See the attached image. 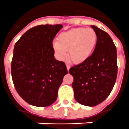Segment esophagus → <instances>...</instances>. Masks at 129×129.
<instances>
[{
    "label": "esophagus",
    "instance_id": "esophagus-1",
    "mask_svg": "<svg viewBox=\"0 0 129 129\" xmlns=\"http://www.w3.org/2000/svg\"><path fill=\"white\" fill-rule=\"evenodd\" d=\"M66 66H67V70L69 71V69H70V66H69V64H66Z\"/></svg>",
    "mask_w": 129,
    "mask_h": 129
}]
</instances>
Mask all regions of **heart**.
<instances>
[{
  "label": "heart",
  "instance_id": "b5f03b06",
  "mask_svg": "<svg viewBox=\"0 0 129 129\" xmlns=\"http://www.w3.org/2000/svg\"><path fill=\"white\" fill-rule=\"evenodd\" d=\"M97 36L91 28H73L59 35L53 48L60 59H64L69 50V57L74 62L88 59L95 48Z\"/></svg>",
  "mask_w": 129,
  "mask_h": 129
}]
</instances>
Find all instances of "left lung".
<instances>
[{
    "instance_id": "8db88e82",
    "label": "left lung",
    "mask_w": 129,
    "mask_h": 129,
    "mask_svg": "<svg viewBox=\"0 0 129 129\" xmlns=\"http://www.w3.org/2000/svg\"><path fill=\"white\" fill-rule=\"evenodd\" d=\"M91 27L97 36L94 52L85 61L72 67L69 72L74 77L76 101L92 107L102 103L110 94L117 78V64L112 38L95 25Z\"/></svg>"
}]
</instances>
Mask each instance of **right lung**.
<instances>
[{"label": "right lung", "mask_w": 129, "mask_h": 129, "mask_svg": "<svg viewBox=\"0 0 129 129\" xmlns=\"http://www.w3.org/2000/svg\"><path fill=\"white\" fill-rule=\"evenodd\" d=\"M62 27L61 24L33 27L14 45L12 81L20 96L32 106L46 107L53 104L68 73L65 63L55 58L52 43Z\"/></svg>", "instance_id": "1"}]
</instances>
